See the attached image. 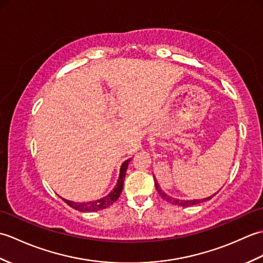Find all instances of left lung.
Masks as SVG:
<instances>
[{"label": "left lung", "instance_id": "1", "mask_svg": "<svg viewBox=\"0 0 263 263\" xmlns=\"http://www.w3.org/2000/svg\"><path fill=\"white\" fill-rule=\"evenodd\" d=\"M154 180H155V186H156V190H157L158 193L160 194V197L163 198L164 200H166L167 202L173 203V204H176V205H181V206H191V205H194V204H198V203H200V202H203V201L210 200V199L215 195V194H214V195H210V197H208V198L199 199V200H180V199H175V198H172V197H170V195H167V194L163 191V190L160 189L159 184H158L157 180H156L155 177H154Z\"/></svg>", "mask_w": 263, "mask_h": 263}]
</instances>
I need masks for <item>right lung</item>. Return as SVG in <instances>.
Returning <instances> with one entry per match:
<instances>
[{"label":"right lung","instance_id":"right-lung-1","mask_svg":"<svg viewBox=\"0 0 263 263\" xmlns=\"http://www.w3.org/2000/svg\"><path fill=\"white\" fill-rule=\"evenodd\" d=\"M131 159L125 160L124 163L122 164L121 170H120V176L119 180H117V183L115 187L113 189V191H110V193L106 197L99 199V200H95V201H89V202H73V201L66 200L63 199V201L65 203H68L72 208L76 210H79L82 212H89V211H99L106 209L107 206L113 204L115 201L120 198V194L123 190V185H124V178H125V174H126V170L128 163H130Z\"/></svg>","mask_w":263,"mask_h":263}]
</instances>
